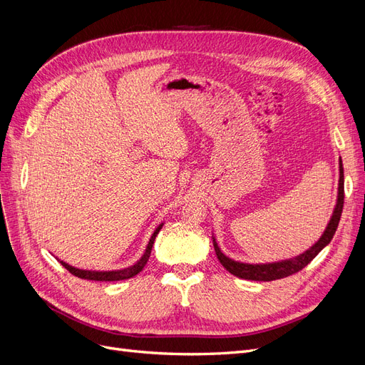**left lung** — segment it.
<instances>
[{"instance_id": "left-lung-1", "label": "left lung", "mask_w": 365, "mask_h": 365, "mask_svg": "<svg viewBox=\"0 0 365 365\" xmlns=\"http://www.w3.org/2000/svg\"><path fill=\"white\" fill-rule=\"evenodd\" d=\"M338 165H339L338 194H336V203L334 207L332 217H331V220H329L327 226H326L324 232L322 233L319 241L312 244L308 250H304L303 253L294 256V257H289V259H282V261H276V262H265V264H249V262L235 261V259H232V257L226 256L218 247L215 237H212L214 249H215L217 257L221 262V265L225 267L227 272L233 276L247 279V280H261V282H269V280H276V279H282V277H288L294 273L300 272L302 268L307 267L314 259V257L319 255L329 242H331V240L335 235V230L338 227L341 212H343L344 171H343V160H341V158H339Z\"/></svg>"}]
</instances>
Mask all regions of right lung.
I'll list each match as a JSON object with an SVG mask.
<instances>
[{"mask_svg":"<svg viewBox=\"0 0 365 365\" xmlns=\"http://www.w3.org/2000/svg\"><path fill=\"white\" fill-rule=\"evenodd\" d=\"M163 222H160V225L156 227V230L153 232L151 238L145 247V252L144 255L139 257V259L127 268H123V269H110V272H96V269H81V268H76L73 265H69L63 261L58 259V262H61L69 273L80 277V279H88V280H101V282H113V280H124V279H130L133 276H136L139 272H143V268L145 267L148 257H150V253H151V249H153V244H155V240L158 237L159 230L162 229Z\"/></svg>","mask_w":365,"mask_h":365,"instance_id":"add662e5","label":"right lung"}]
</instances>
